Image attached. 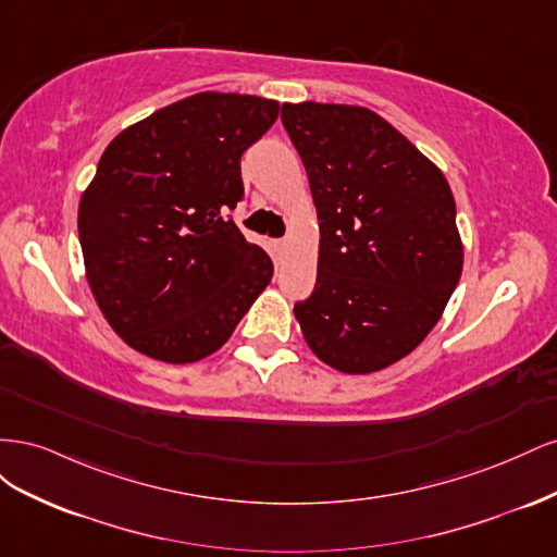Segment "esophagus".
<instances>
[{"instance_id": "obj_1", "label": "esophagus", "mask_w": 557, "mask_h": 557, "mask_svg": "<svg viewBox=\"0 0 557 557\" xmlns=\"http://www.w3.org/2000/svg\"><path fill=\"white\" fill-rule=\"evenodd\" d=\"M274 258H276V264H283L285 258H288V244L276 242L274 244Z\"/></svg>"}]
</instances>
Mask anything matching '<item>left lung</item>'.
I'll return each mask as SVG.
<instances>
[{
	"label": "left lung",
	"instance_id": "1",
	"mask_svg": "<svg viewBox=\"0 0 557 557\" xmlns=\"http://www.w3.org/2000/svg\"><path fill=\"white\" fill-rule=\"evenodd\" d=\"M320 221L315 288L297 301L325 364L369 374L401 360L436 325L462 274L444 174L374 111L283 104Z\"/></svg>",
	"mask_w": 557,
	"mask_h": 557
}]
</instances>
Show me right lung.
I'll return each instance as SVG.
<instances>
[{
    "label": "right lung",
    "mask_w": 557,
    "mask_h": 557,
    "mask_svg": "<svg viewBox=\"0 0 557 557\" xmlns=\"http://www.w3.org/2000/svg\"><path fill=\"white\" fill-rule=\"evenodd\" d=\"M278 102L199 92L123 129L78 205L90 290L125 344L172 364L221 348L274 274L232 221L242 156Z\"/></svg>",
    "instance_id": "obj_1"
}]
</instances>
